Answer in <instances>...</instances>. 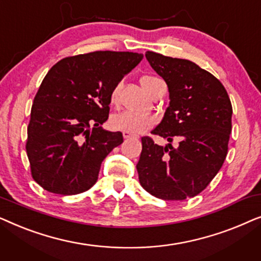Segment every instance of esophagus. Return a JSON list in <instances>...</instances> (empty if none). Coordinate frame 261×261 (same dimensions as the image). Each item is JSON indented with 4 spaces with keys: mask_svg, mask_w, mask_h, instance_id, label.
I'll list each match as a JSON object with an SVG mask.
<instances>
[{
    "mask_svg": "<svg viewBox=\"0 0 261 261\" xmlns=\"http://www.w3.org/2000/svg\"><path fill=\"white\" fill-rule=\"evenodd\" d=\"M123 138L124 139H132V138H135V135L130 134V133H127V132H123Z\"/></svg>",
    "mask_w": 261,
    "mask_h": 261,
    "instance_id": "obj_1",
    "label": "esophagus"
}]
</instances>
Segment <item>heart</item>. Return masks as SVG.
<instances>
[{
    "label": "heart",
    "instance_id": "1",
    "mask_svg": "<svg viewBox=\"0 0 261 261\" xmlns=\"http://www.w3.org/2000/svg\"><path fill=\"white\" fill-rule=\"evenodd\" d=\"M158 78L153 76H144L140 80L141 85L144 87L146 92L149 95L152 90V85ZM121 90V83H117L110 92V102L112 105H116L119 102V95ZM110 126L113 129L127 132L130 134H141L155 123L154 117L151 115H142V114H135L130 112H121L110 117Z\"/></svg>",
    "mask_w": 261,
    "mask_h": 261
}]
</instances>
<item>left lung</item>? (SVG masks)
<instances>
[{
	"label": "left lung",
	"mask_w": 261,
	"mask_h": 261,
	"mask_svg": "<svg viewBox=\"0 0 261 261\" xmlns=\"http://www.w3.org/2000/svg\"><path fill=\"white\" fill-rule=\"evenodd\" d=\"M145 56L169 88V107L152 130L169 144L159 146L151 138H141L139 181L165 201L194 197L208 187L226 159L233 114L229 96L215 76L190 60L151 51ZM173 138L177 148L170 145Z\"/></svg>",
	"instance_id": "1"
}]
</instances>
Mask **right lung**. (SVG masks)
<instances>
[{
	"mask_svg": "<svg viewBox=\"0 0 261 261\" xmlns=\"http://www.w3.org/2000/svg\"><path fill=\"white\" fill-rule=\"evenodd\" d=\"M142 58L141 53L96 51L51 67L34 97L27 128L32 176L41 188L76 195L97 181L103 159L123 141L121 132L102 128L110 92Z\"/></svg>",
	"mask_w": 261,
	"mask_h": 261,
	"instance_id": "obj_1",
	"label": "right lung"
}]
</instances>
